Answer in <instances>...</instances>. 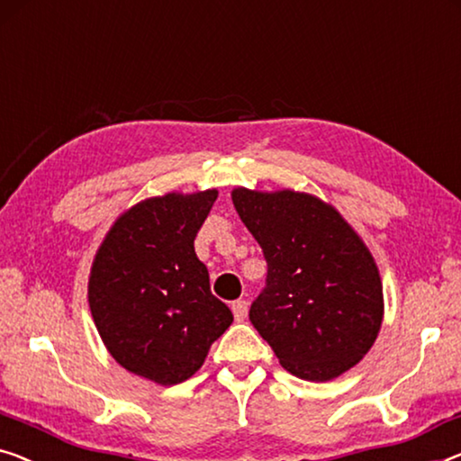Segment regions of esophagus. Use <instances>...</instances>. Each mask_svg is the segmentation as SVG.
<instances>
[{"label":"esophagus","instance_id":"1","mask_svg":"<svg viewBox=\"0 0 461 461\" xmlns=\"http://www.w3.org/2000/svg\"><path fill=\"white\" fill-rule=\"evenodd\" d=\"M231 312H233V317H236V321H244L246 314H249V300L240 298V300L233 302Z\"/></svg>","mask_w":461,"mask_h":461}]
</instances>
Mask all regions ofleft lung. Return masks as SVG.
Returning a JSON list of instances; mask_svg holds the SVG:
<instances>
[{
    "label": "left lung",
    "mask_w": 461,
    "mask_h": 461,
    "mask_svg": "<svg viewBox=\"0 0 461 461\" xmlns=\"http://www.w3.org/2000/svg\"><path fill=\"white\" fill-rule=\"evenodd\" d=\"M231 201L269 267L250 322L281 366L314 383L356 366L384 311L379 267L362 238L306 192L233 188Z\"/></svg>",
    "instance_id": "obj_1"
}]
</instances>
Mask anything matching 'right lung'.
Masks as SVG:
<instances>
[{
    "label": "right lung",
    "mask_w": 461,
    "mask_h": 461,
    "mask_svg": "<svg viewBox=\"0 0 461 461\" xmlns=\"http://www.w3.org/2000/svg\"><path fill=\"white\" fill-rule=\"evenodd\" d=\"M215 201V188L144 198L115 219L91 267L88 306L107 352L165 387L190 379L233 321L194 252Z\"/></svg>",
    "instance_id": "obj_1"
}]
</instances>
